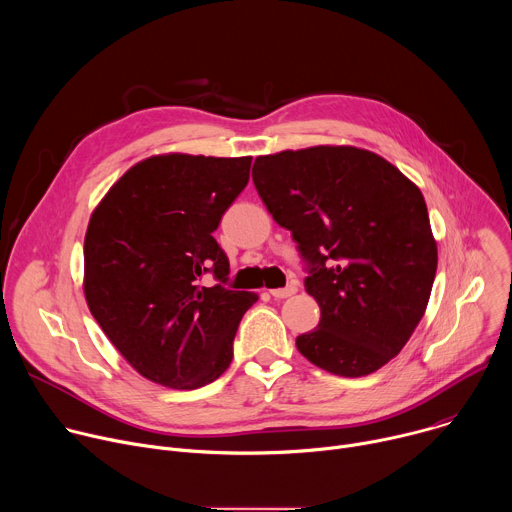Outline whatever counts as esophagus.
I'll return each mask as SVG.
<instances>
[{
    "mask_svg": "<svg viewBox=\"0 0 512 512\" xmlns=\"http://www.w3.org/2000/svg\"><path fill=\"white\" fill-rule=\"evenodd\" d=\"M298 291V287L291 283V285H287V287H279V289H271L269 294L275 298V300H285V298H291Z\"/></svg>",
    "mask_w": 512,
    "mask_h": 512,
    "instance_id": "esophagus-1",
    "label": "esophagus"
}]
</instances>
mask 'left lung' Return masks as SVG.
Wrapping results in <instances>:
<instances>
[{"instance_id":"1","label":"left lung","mask_w":512,"mask_h":512,"mask_svg":"<svg viewBox=\"0 0 512 512\" xmlns=\"http://www.w3.org/2000/svg\"><path fill=\"white\" fill-rule=\"evenodd\" d=\"M253 184L310 265L320 324L296 338L298 350L338 377L385 367L421 322L437 269L421 190L354 145L259 156Z\"/></svg>"}]
</instances>
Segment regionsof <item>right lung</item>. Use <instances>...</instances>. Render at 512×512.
I'll list each match as a JSON object with an SVG mask.
<instances>
[{
	"mask_svg": "<svg viewBox=\"0 0 512 512\" xmlns=\"http://www.w3.org/2000/svg\"><path fill=\"white\" fill-rule=\"evenodd\" d=\"M251 156L160 154L131 166L91 214L85 300L111 344L148 381L198 389L221 377L257 294L225 283L229 259L212 237L249 182Z\"/></svg>",
	"mask_w": 512,
	"mask_h": 512,
	"instance_id": "right-lung-1",
	"label": "right lung"
}]
</instances>
